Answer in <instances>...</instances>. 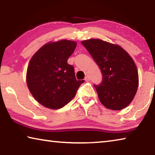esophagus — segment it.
<instances>
[{
	"label": "esophagus",
	"mask_w": 155,
	"mask_h": 155,
	"mask_svg": "<svg viewBox=\"0 0 155 155\" xmlns=\"http://www.w3.org/2000/svg\"><path fill=\"white\" fill-rule=\"evenodd\" d=\"M85 81H87V82H88V81H90V77H89V76H86L85 78Z\"/></svg>",
	"instance_id": "obj_1"
}]
</instances>
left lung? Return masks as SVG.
Returning a JSON list of instances; mask_svg holds the SVG:
<instances>
[{
  "label": "left lung",
  "instance_id": "1",
  "mask_svg": "<svg viewBox=\"0 0 155 155\" xmlns=\"http://www.w3.org/2000/svg\"><path fill=\"white\" fill-rule=\"evenodd\" d=\"M81 43L103 75L101 83L94 85L101 103L112 110L124 109L132 102L138 87V72L134 61L118 45L98 39Z\"/></svg>",
  "mask_w": 155,
  "mask_h": 155
}]
</instances>
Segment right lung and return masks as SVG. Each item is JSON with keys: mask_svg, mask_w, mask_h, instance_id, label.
<instances>
[{"mask_svg": "<svg viewBox=\"0 0 155 155\" xmlns=\"http://www.w3.org/2000/svg\"><path fill=\"white\" fill-rule=\"evenodd\" d=\"M77 42L60 40L48 43L31 59L27 72V83L31 94L47 108H62L75 96L85 81L76 79L74 69L68 64Z\"/></svg>", "mask_w": 155, "mask_h": 155, "instance_id": "obj_1", "label": "right lung"}]
</instances>
